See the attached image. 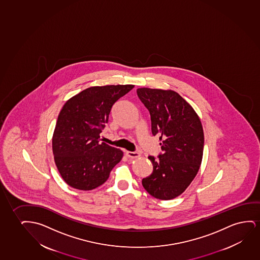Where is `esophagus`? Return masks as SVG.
<instances>
[{
	"label": "esophagus",
	"mask_w": 260,
	"mask_h": 260,
	"mask_svg": "<svg viewBox=\"0 0 260 260\" xmlns=\"http://www.w3.org/2000/svg\"><path fill=\"white\" fill-rule=\"evenodd\" d=\"M126 155H127L129 159H135V158H138V157L140 156V154H139V153H137V152H129V151L126 152Z\"/></svg>",
	"instance_id": "obj_1"
}]
</instances>
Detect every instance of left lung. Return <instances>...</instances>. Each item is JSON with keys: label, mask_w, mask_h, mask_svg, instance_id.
<instances>
[{"label": "left lung", "mask_w": 260, "mask_h": 260, "mask_svg": "<svg viewBox=\"0 0 260 260\" xmlns=\"http://www.w3.org/2000/svg\"><path fill=\"white\" fill-rule=\"evenodd\" d=\"M149 111L152 133L159 134L162 153L148 156L153 173L143 178L147 192L160 200L174 199L185 192L202 164L204 134L196 111L174 90L137 89Z\"/></svg>", "instance_id": "8db88e82"}]
</instances>
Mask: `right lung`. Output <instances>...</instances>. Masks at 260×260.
<instances>
[{
    "label": "right lung",
    "mask_w": 260,
    "mask_h": 260,
    "mask_svg": "<svg viewBox=\"0 0 260 260\" xmlns=\"http://www.w3.org/2000/svg\"><path fill=\"white\" fill-rule=\"evenodd\" d=\"M134 85L94 86L68 100L57 117L52 151L57 170L71 187L89 191L103 185L122 151L100 142L111 109Z\"/></svg>",
    "instance_id": "obj_1"
}]
</instances>
